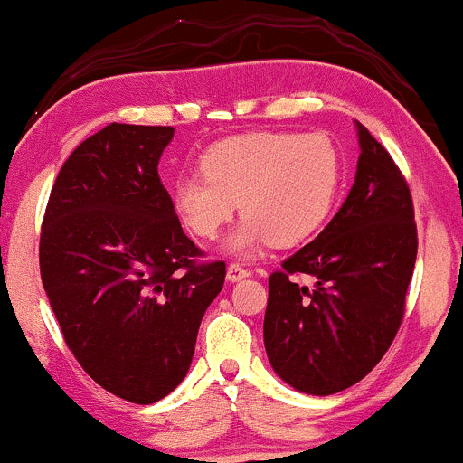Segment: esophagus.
<instances>
[{"instance_id": "1", "label": "esophagus", "mask_w": 463, "mask_h": 463, "mask_svg": "<svg viewBox=\"0 0 463 463\" xmlns=\"http://www.w3.org/2000/svg\"><path fill=\"white\" fill-rule=\"evenodd\" d=\"M249 275H251V270L242 269L241 264H230V266H227V279H230V281H241V279H244V277H249Z\"/></svg>"}]
</instances>
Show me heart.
Returning <instances> with one entry per match:
<instances>
[{
	"instance_id": "b5f03b06",
	"label": "heart",
	"mask_w": 463,
	"mask_h": 463,
	"mask_svg": "<svg viewBox=\"0 0 463 463\" xmlns=\"http://www.w3.org/2000/svg\"><path fill=\"white\" fill-rule=\"evenodd\" d=\"M201 175L171 188L177 219L190 233L214 241L242 216L227 249L249 258L264 244L295 247L327 222L342 186V156L325 134L249 132L230 136L201 154Z\"/></svg>"
}]
</instances>
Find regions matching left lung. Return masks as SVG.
<instances>
[{
  "label": "left lung",
  "mask_w": 463,
  "mask_h": 463,
  "mask_svg": "<svg viewBox=\"0 0 463 463\" xmlns=\"http://www.w3.org/2000/svg\"><path fill=\"white\" fill-rule=\"evenodd\" d=\"M355 125L360 160L349 197L269 279L266 355L288 385L314 396L342 392L377 366L401 327L416 264L410 186L383 145Z\"/></svg>",
  "instance_id": "obj_1"
}]
</instances>
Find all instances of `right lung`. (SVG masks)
<instances>
[{
    "mask_svg": "<svg viewBox=\"0 0 463 463\" xmlns=\"http://www.w3.org/2000/svg\"><path fill=\"white\" fill-rule=\"evenodd\" d=\"M175 129L110 123L60 168L38 260L49 306L103 390L149 405L186 377L225 262H197L157 175Z\"/></svg>",
    "mask_w": 463,
    "mask_h": 463,
    "instance_id": "right-lung-1",
    "label": "right lung"
}]
</instances>
